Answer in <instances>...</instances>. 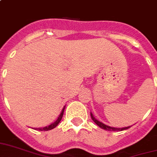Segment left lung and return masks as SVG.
I'll return each mask as SVG.
<instances>
[{
  "label": "left lung",
  "mask_w": 157,
  "mask_h": 157,
  "mask_svg": "<svg viewBox=\"0 0 157 157\" xmlns=\"http://www.w3.org/2000/svg\"><path fill=\"white\" fill-rule=\"evenodd\" d=\"M91 117L92 119H93V121H94L95 123H96L98 127H99L100 128H102V129H104V130H107V131H123V130H127V129H128L129 128H131V127H126V128H113V127H110V126H108V125L104 124V123H102V122H100V121H98V119H96L95 117H94V115L91 113Z\"/></svg>",
  "instance_id": "1"
}]
</instances>
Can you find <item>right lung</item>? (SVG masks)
I'll list each match as a JSON object with an SVG mask.
<instances>
[{
    "mask_svg": "<svg viewBox=\"0 0 157 157\" xmlns=\"http://www.w3.org/2000/svg\"><path fill=\"white\" fill-rule=\"evenodd\" d=\"M64 109H65V106L63 107V108L62 109V111H61L60 114H59V117L57 118V120L55 121V122H53V123H51L50 125H49V126H46V127H44V128H35V130H39V131H49V130H51V129H54L55 128H56L58 126V124L60 122L61 119H62V117H63V111H64Z\"/></svg>",
    "mask_w": 157,
    "mask_h": 157,
    "instance_id": "add662e5",
    "label": "right lung"
}]
</instances>
